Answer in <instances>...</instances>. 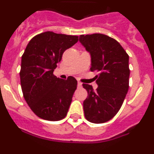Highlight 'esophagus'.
<instances>
[{"label": "esophagus", "mask_w": 154, "mask_h": 154, "mask_svg": "<svg viewBox=\"0 0 154 154\" xmlns=\"http://www.w3.org/2000/svg\"><path fill=\"white\" fill-rule=\"evenodd\" d=\"M81 87H82V83L80 82V81H78V82H77V88H81Z\"/></svg>", "instance_id": "34e87169"}]
</instances>
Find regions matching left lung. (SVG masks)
Listing matches in <instances>:
<instances>
[{
	"label": "left lung",
	"instance_id": "1",
	"mask_svg": "<svg viewBox=\"0 0 154 154\" xmlns=\"http://www.w3.org/2000/svg\"><path fill=\"white\" fill-rule=\"evenodd\" d=\"M79 41L91 55V71L98 88L83 84L88 97L83 103L85 118L95 124L105 123L117 114L129 88V56L117 41L109 36L94 33L81 35Z\"/></svg>",
	"mask_w": 154,
	"mask_h": 154
}]
</instances>
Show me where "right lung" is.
<instances>
[{"mask_svg": "<svg viewBox=\"0 0 154 154\" xmlns=\"http://www.w3.org/2000/svg\"><path fill=\"white\" fill-rule=\"evenodd\" d=\"M78 41L77 36L47 31L29 41L22 56L20 82L23 96L40 118L60 121L66 116L77 81L53 74L63 52Z\"/></svg>", "mask_w": 154, "mask_h": 154, "instance_id": "right-lung-1", "label": "right lung"}]
</instances>
